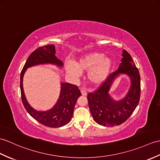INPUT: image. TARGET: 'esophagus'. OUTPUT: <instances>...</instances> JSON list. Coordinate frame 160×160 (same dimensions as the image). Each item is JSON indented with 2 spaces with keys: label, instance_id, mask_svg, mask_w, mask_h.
I'll list each match as a JSON object with an SVG mask.
<instances>
[{
  "label": "esophagus",
  "instance_id": "1",
  "mask_svg": "<svg viewBox=\"0 0 160 160\" xmlns=\"http://www.w3.org/2000/svg\"><path fill=\"white\" fill-rule=\"evenodd\" d=\"M81 93H82V95L86 96L87 95V92L85 91V90H84V89H82V90H81Z\"/></svg>",
  "mask_w": 160,
  "mask_h": 160
}]
</instances>
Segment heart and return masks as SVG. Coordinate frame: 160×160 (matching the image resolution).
<instances>
[{
	"label": "heart",
	"instance_id": "1",
	"mask_svg": "<svg viewBox=\"0 0 160 160\" xmlns=\"http://www.w3.org/2000/svg\"><path fill=\"white\" fill-rule=\"evenodd\" d=\"M112 67V60L99 52H92L82 57L75 65L67 62L65 69L70 75L79 76L80 72H87V80L94 87L102 85L109 76Z\"/></svg>",
	"mask_w": 160,
	"mask_h": 160
}]
</instances>
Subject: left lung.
<instances>
[{"label": "left lung", "instance_id": "obj_1", "mask_svg": "<svg viewBox=\"0 0 160 160\" xmlns=\"http://www.w3.org/2000/svg\"><path fill=\"white\" fill-rule=\"evenodd\" d=\"M120 73H125L130 77L132 84L125 98L121 101H114L110 98L108 91L113 80ZM140 98V73L131 55L125 50L118 69L111 73L97 90L87 95L89 108L94 120L106 127L119 125L128 119L138 106Z\"/></svg>", "mask_w": 160, "mask_h": 160}]
</instances>
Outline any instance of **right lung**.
Instances as JSON below:
<instances>
[{"instance_id": "1", "label": "right lung", "mask_w": 160, "mask_h": 160, "mask_svg": "<svg viewBox=\"0 0 160 160\" xmlns=\"http://www.w3.org/2000/svg\"><path fill=\"white\" fill-rule=\"evenodd\" d=\"M55 53V47L53 45H46L37 48L29 55L20 73L21 98L25 109L41 124L53 128L64 126L72 119L76 102L81 95L78 87L72 84L61 83L60 97L56 105L46 112H39L33 109L26 99L22 80L27 69L33 65L51 63L62 67L63 65L62 61L56 57Z\"/></svg>"}]
</instances>
